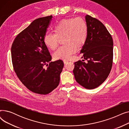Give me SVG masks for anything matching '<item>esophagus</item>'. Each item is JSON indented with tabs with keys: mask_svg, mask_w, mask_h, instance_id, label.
Listing matches in <instances>:
<instances>
[{
	"mask_svg": "<svg viewBox=\"0 0 129 129\" xmlns=\"http://www.w3.org/2000/svg\"><path fill=\"white\" fill-rule=\"evenodd\" d=\"M64 64H67V63H69V61L68 60H64Z\"/></svg>",
	"mask_w": 129,
	"mask_h": 129,
	"instance_id": "obj_1",
	"label": "esophagus"
}]
</instances>
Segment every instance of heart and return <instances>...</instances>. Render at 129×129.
I'll return each instance as SVG.
<instances>
[{
	"label": "heart",
	"instance_id": "heart-1",
	"mask_svg": "<svg viewBox=\"0 0 129 129\" xmlns=\"http://www.w3.org/2000/svg\"><path fill=\"white\" fill-rule=\"evenodd\" d=\"M54 33H46L44 37L45 44L52 50L58 46L59 39L63 38L64 44L53 54L56 59H69L75 52L77 47L83 46L88 35L87 25L80 17L65 19L60 21L53 28Z\"/></svg>",
	"mask_w": 129,
	"mask_h": 129
}]
</instances>
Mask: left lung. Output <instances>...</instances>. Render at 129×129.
Here are the masks:
<instances>
[{
	"instance_id": "8db88e82",
	"label": "left lung",
	"mask_w": 129,
	"mask_h": 129,
	"mask_svg": "<svg viewBox=\"0 0 129 129\" xmlns=\"http://www.w3.org/2000/svg\"><path fill=\"white\" fill-rule=\"evenodd\" d=\"M85 20L88 35L80 53L87 63L82 60L75 62L73 74L79 84L92 89L103 83L111 71L113 43L103 23L89 15L85 16Z\"/></svg>"
}]
</instances>
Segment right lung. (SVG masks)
Returning a JSON list of instances; mask_svg holds the SVG:
<instances>
[{
  "mask_svg": "<svg viewBox=\"0 0 129 129\" xmlns=\"http://www.w3.org/2000/svg\"><path fill=\"white\" fill-rule=\"evenodd\" d=\"M52 18L50 16L33 21L16 37L11 49L18 77L29 90L41 94H48L58 86L64 66L60 59L51 62L52 57L44 42Z\"/></svg>",
  "mask_w": 129,
  "mask_h": 129,
  "instance_id": "1",
  "label": "right lung"
}]
</instances>
